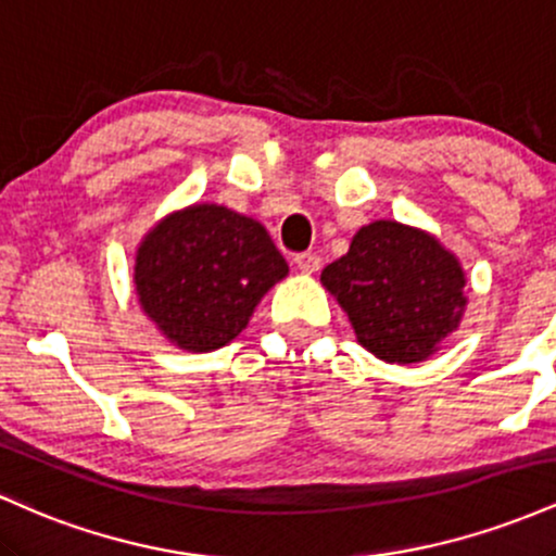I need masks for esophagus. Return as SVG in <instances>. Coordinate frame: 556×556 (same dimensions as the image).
<instances>
[{"instance_id": "1", "label": "esophagus", "mask_w": 556, "mask_h": 556, "mask_svg": "<svg viewBox=\"0 0 556 556\" xmlns=\"http://www.w3.org/2000/svg\"><path fill=\"white\" fill-rule=\"evenodd\" d=\"M295 264L303 274H314V271H318V266H321V258H318L316 253H311V251L308 253H298Z\"/></svg>"}]
</instances>
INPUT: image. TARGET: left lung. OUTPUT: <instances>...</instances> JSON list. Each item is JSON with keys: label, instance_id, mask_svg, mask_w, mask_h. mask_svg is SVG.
Here are the masks:
<instances>
[{"label": "left lung", "instance_id": "left-lung-1", "mask_svg": "<svg viewBox=\"0 0 556 556\" xmlns=\"http://www.w3.org/2000/svg\"><path fill=\"white\" fill-rule=\"evenodd\" d=\"M321 282L353 324L358 342L387 363H418L457 329L465 274L431 235L397 222L358 229Z\"/></svg>", "mask_w": 556, "mask_h": 556}]
</instances>
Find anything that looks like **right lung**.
<instances>
[{
    "mask_svg": "<svg viewBox=\"0 0 556 556\" xmlns=\"http://www.w3.org/2000/svg\"><path fill=\"white\" fill-rule=\"evenodd\" d=\"M287 261L256 219L227 206H190L146 235L136 290L146 314L177 348L208 353L248 327Z\"/></svg>",
    "mask_w": 556,
    "mask_h": 556,
    "instance_id": "add662e5",
    "label": "right lung"
}]
</instances>
